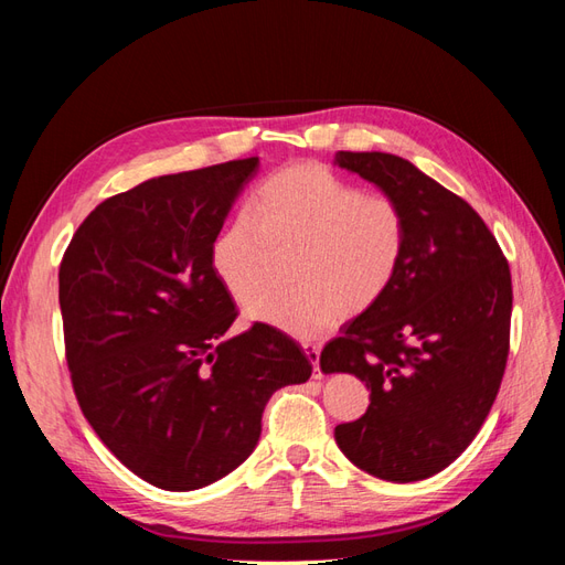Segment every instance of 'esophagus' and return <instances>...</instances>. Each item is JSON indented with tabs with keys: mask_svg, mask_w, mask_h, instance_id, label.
Wrapping results in <instances>:
<instances>
[{
	"mask_svg": "<svg viewBox=\"0 0 565 565\" xmlns=\"http://www.w3.org/2000/svg\"><path fill=\"white\" fill-rule=\"evenodd\" d=\"M303 353L309 355V361L313 363V377L320 380L322 370H320V347L318 344H303Z\"/></svg>",
	"mask_w": 565,
	"mask_h": 565,
	"instance_id": "1",
	"label": "esophagus"
}]
</instances>
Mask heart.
Listing matches in <instances>:
<instances>
[{
    "label": "heart",
    "mask_w": 565,
    "mask_h": 565,
    "mask_svg": "<svg viewBox=\"0 0 565 565\" xmlns=\"http://www.w3.org/2000/svg\"><path fill=\"white\" fill-rule=\"evenodd\" d=\"M407 233V214L393 195L361 191L324 164L299 162L256 185L243 216L214 235L210 259L228 295L249 306L269 284L271 256L295 250L288 277L296 287L258 298L249 316L313 339L388 292Z\"/></svg>",
    "instance_id": "b5f03b06"
}]
</instances>
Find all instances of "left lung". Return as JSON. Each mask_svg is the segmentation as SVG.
I'll return each mask as SVG.
<instances>
[{
	"label": "left lung",
	"instance_id": "left-lung-1",
	"mask_svg": "<svg viewBox=\"0 0 565 565\" xmlns=\"http://www.w3.org/2000/svg\"><path fill=\"white\" fill-rule=\"evenodd\" d=\"M337 164L377 183L407 214V252L388 292L341 328L322 372L365 382L370 405L334 438L382 481L429 478L469 448L498 398L509 355L511 273L467 200L388 152L339 150Z\"/></svg>",
	"mask_w": 565,
	"mask_h": 565
}]
</instances>
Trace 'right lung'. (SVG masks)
I'll return each mask as SVG.
<instances>
[{
  "mask_svg": "<svg viewBox=\"0 0 565 565\" xmlns=\"http://www.w3.org/2000/svg\"><path fill=\"white\" fill-rule=\"evenodd\" d=\"M259 158L150 179L82 221L58 270L65 361L82 415L150 486L195 490L252 455L268 398L311 377L292 337L237 318L214 235Z\"/></svg>",
  "mask_w": 565,
  "mask_h": 565,
  "instance_id": "obj_1",
  "label": "right lung"
}]
</instances>
